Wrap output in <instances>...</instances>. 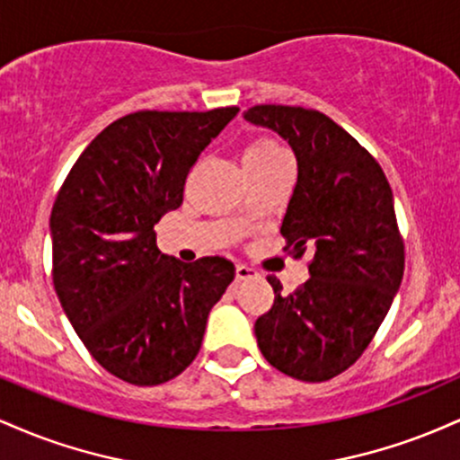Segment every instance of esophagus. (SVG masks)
Returning <instances> with one entry per match:
<instances>
[{"label":"esophagus","mask_w":460,"mask_h":460,"mask_svg":"<svg viewBox=\"0 0 460 460\" xmlns=\"http://www.w3.org/2000/svg\"><path fill=\"white\" fill-rule=\"evenodd\" d=\"M260 277V272L255 270V268L246 266V263H237L235 266V279L237 281H248V279H255Z\"/></svg>","instance_id":"34e87169"}]
</instances>
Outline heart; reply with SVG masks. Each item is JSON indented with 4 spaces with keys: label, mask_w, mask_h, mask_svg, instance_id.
<instances>
[{
    "label": "heart",
    "mask_w": 460,
    "mask_h": 460,
    "mask_svg": "<svg viewBox=\"0 0 460 460\" xmlns=\"http://www.w3.org/2000/svg\"><path fill=\"white\" fill-rule=\"evenodd\" d=\"M289 160V153L274 140H257L244 153V166H268V164Z\"/></svg>",
    "instance_id": "1"
}]
</instances>
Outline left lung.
Here are the masks:
<instances>
[{"mask_svg": "<svg viewBox=\"0 0 460 460\" xmlns=\"http://www.w3.org/2000/svg\"><path fill=\"white\" fill-rule=\"evenodd\" d=\"M244 119L292 146L298 179L281 235L289 255L311 248L309 281L292 294L268 277L274 305L255 322L272 367L322 383L363 355L402 283L404 244L383 168L326 114L255 105Z\"/></svg>", "mask_w": 460, "mask_h": 460, "instance_id": "1", "label": "left lung"}]
</instances>
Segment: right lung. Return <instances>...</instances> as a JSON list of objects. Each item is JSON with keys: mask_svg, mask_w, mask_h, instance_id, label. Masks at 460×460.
Returning <instances> with one entry per match:
<instances>
[{"mask_svg": "<svg viewBox=\"0 0 460 460\" xmlns=\"http://www.w3.org/2000/svg\"><path fill=\"white\" fill-rule=\"evenodd\" d=\"M240 112H136L84 149L51 209L54 288L94 361L120 381L162 385L203 341L235 277L225 257L164 255L153 226L183 203L200 151Z\"/></svg>", "mask_w": 460, "mask_h": 460, "instance_id": "add662e5", "label": "right lung"}]
</instances>
